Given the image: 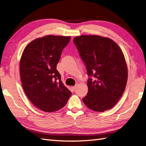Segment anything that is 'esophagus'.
<instances>
[{"label":"esophagus","instance_id":"1","mask_svg":"<svg viewBox=\"0 0 146 146\" xmlns=\"http://www.w3.org/2000/svg\"><path fill=\"white\" fill-rule=\"evenodd\" d=\"M76 88H77V85H76V86H72V89L73 90H75L76 89Z\"/></svg>","mask_w":146,"mask_h":146}]
</instances>
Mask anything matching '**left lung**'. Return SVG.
Returning <instances> with one entry per match:
<instances>
[{
  "instance_id": "1",
  "label": "left lung",
  "mask_w": 146,
  "mask_h": 146,
  "mask_svg": "<svg viewBox=\"0 0 146 146\" xmlns=\"http://www.w3.org/2000/svg\"><path fill=\"white\" fill-rule=\"evenodd\" d=\"M73 41L90 77L88 92L82 99L84 104L95 111L111 109L122 97L127 82L121 49L112 39L98 35H82Z\"/></svg>"
}]
</instances>
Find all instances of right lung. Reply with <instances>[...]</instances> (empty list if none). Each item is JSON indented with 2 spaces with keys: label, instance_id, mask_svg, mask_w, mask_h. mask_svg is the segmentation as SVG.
<instances>
[{
  "label": "right lung",
  "instance_id": "add662e5",
  "mask_svg": "<svg viewBox=\"0 0 146 146\" xmlns=\"http://www.w3.org/2000/svg\"><path fill=\"white\" fill-rule=\"evenodd\" d=\"M70 36L48 35L25 47L20 60V75L25 94L35 107L46 112L64 107L71 96L61 81L56 64Z\"/></svg>",
  "mask_w": 146,
  "mask_h": 146
}]
</instances>
